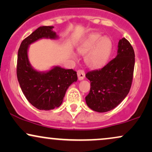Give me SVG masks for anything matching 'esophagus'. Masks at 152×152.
Returning a JSON list of instances; mask_svg holds the SVG:
<instances>
[{
    "label": "esophagus",
    "instance_id": "obj_1",
    "mask_svg": "<svg viewBox=\"0 0 152 152\" xmlns=\"http://www.w3.org/2000/svg\"><path fill=\"white\" fill-rule=\"evenodd\" d=\"M77 75H78V78L79 81H82V80L84 79L85 73L83 70H78L77 72Z\"/></svg>",
    "mask_w": 152,
    "mask_h": 152
}]
</instances>
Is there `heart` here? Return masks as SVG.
Returning <instances> with one entry per match:
<instances>
[{
  "instance_id": "obj_1",
  "label": "heart",
  "mask_w": 152,
  "mask_h": 152,
  "mask_svg": "<svg viewBox=\"0 0 152 152\" xmlns=\"http://www.w3.org/2000/svg\"><path fill=\"white\" fill-rule=\"evenodd\" d=\"M78 53L84 56V62L88 68L98 69L109 61L113 50V41L108 36L94 33L85 38L77 47Z\"/></svg>"
}]
</instances>
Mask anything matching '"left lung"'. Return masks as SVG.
<instances>
[{
  "label": "left lung",
  "instance_id": "obj_1",
  "mask_svg": "<svg viewBox=\"0 0 152 152\" xmlns=\"http://www.w3.org/2000/svg\"><path fill=\"white\" fill-rule=\"evenodd\" d=\"M135 54L125 38L119 40L117 55L99 70L89 71L86 77L91 82L87 106L103 113L116 108L128 95L133 79Z\"/></svg>",
  "mask_w": 152,
  "mask_h": 152
}]
</instances>
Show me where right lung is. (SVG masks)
Here are the masks:
<instances>
[{"instance_id":"1","label":"right lung","mask_w":152,"mask_h":152,"mask_svg":"<svg viewBox=\"0 0 152 152\" xmlns=\"http://www.w3.org/2000/svg\"><path fill=\"white\" fill-rule=\"evenodd\" d=\"M53 26H40L22 41L18 52L17 77L23 93L27 100L39 110H51L62 104L66 91L77 81L76 71L59 66L50 70L40 71L31 66L28 59L31 44L40 39L55 40L58 36Z\"/></svg>"}]
</instances>
